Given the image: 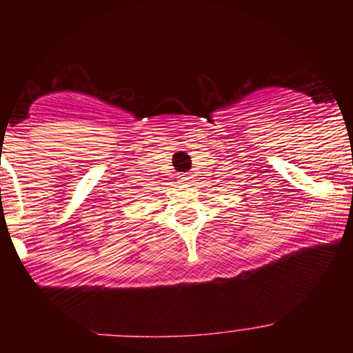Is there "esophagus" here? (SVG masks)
<instances>
[{
	"instance_id": "34e87169",
	"label": "esophagus",
	"mask_w": 353,
	"mask_h": 353,
	"mask_svg": "<svg viewBox=\"0 0 353 353\" xmlns=\"http://www.w3.org/2000/svg\"><path fill=\"white\" fill-rule=\"evenodd\" d=\"M179 182L182 185H192V176L190 174H182V176L179 177Z\"/></svg>"
}]
</instances>
